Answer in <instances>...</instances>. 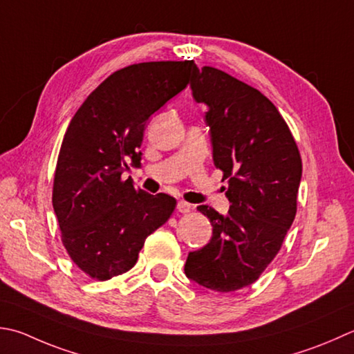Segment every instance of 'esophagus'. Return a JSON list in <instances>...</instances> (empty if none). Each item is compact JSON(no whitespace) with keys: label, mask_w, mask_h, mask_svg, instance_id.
<instances>
[{"label":"esophagus","mask_w":354,"mask_h":354,"mask_svg":"<svg viewBox=\"0 0 354 354\" xmlns=\"http://www.w3.org/2000/svg\"><path fill=\"white\" fill-rule=\"evenodd\" d=\"M176 209H178V212H181V213H189L192 210V205L189 203H185V201H179Z\"/></svg>","instance_id":"34e87169"}]
</instances>
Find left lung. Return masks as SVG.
Wrapping results in <instances>:
<instances>
[{"mask_svg": "<svg viewBox=\"0 0 354 354\" xmlns=\"http://www.w3.org/2000/svg\"><path fill=\"white\" fill-rule=\"evenodd\" d=\"M192 95L204 102L213 162L224 171L227 214L209 205L210 242L187 256L193 282L228 293L259 278L278 254L296 216L302 161L295 138L274 104L259 90L214 67H196Z\"/></svg>", "mask_w": 354, "mask_h": 354, "instance_id": "1", "label": "left lung"}]
</instances>
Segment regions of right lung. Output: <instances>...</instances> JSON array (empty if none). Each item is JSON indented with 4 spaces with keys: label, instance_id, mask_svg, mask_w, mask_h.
<instances>
[{
    "label": "right lung",
    "instance_id": "1",
    "mask_svg": "<svg viewBox=\"0 0 354 354\" xmlns=\"http://www.w3.org/2000/svg\"><path fill=\"white\" fill-rule=\"evenodd\" d=\"M193 61L140 62L109 76L82 102L61 144L53 210L72 261L107 281L136 264L145 238L175 210L176 199L122 181L141 165L145 124L189 84Z\"/></svg>",
    "mask_w": 354,
    "mask_h": 354
}]
</instances>
